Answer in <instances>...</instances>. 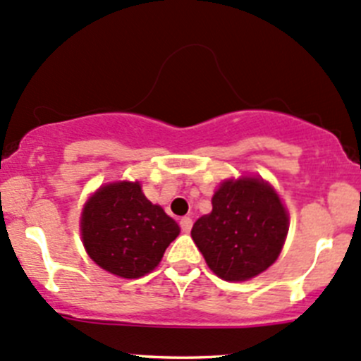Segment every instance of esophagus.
<instances>
[{
    "mask_svg": "<svg viewBox=\"0 0 361 361\" xmlns=\"http://www.w3.org/2000/svg\"><path fill=\"white\" fill-rule=\"evenodd\" d=\"M180 227H181V231H183V233H190V229H192V219H190V216H183V219L180 220Z\"/></svg>",
    "mask_w": 361,
    "mask_h": 361,
    "instance_id": "obj_1",
    "label": "esophagus"
}]
</instances>
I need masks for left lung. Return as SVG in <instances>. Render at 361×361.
<instances>
[{"label": "left lung", "mask_w": 361, "mask_h": 361, "mask_svg": "<svg viewBox=\"0 0 361 361\" xmlns=\"http://www.w3.org/2000/svg\"><path fill=\"white\" fill-rule=\"evenodd\" d=\"M212 204L190 234L213 274L248 281L277 261L289 220L274 188L257 178L224 181Z\"/></svg>", "instance_id": "left-lung-1"}]
</instances>
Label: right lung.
<instances>
[{"label": "right lung", "mask_w": 361, "mask_h": 361, "mask_svg": "<svg viewBox=\"0 0 361 361\" xmlns=\"http://www.w3.org/2000/svg\"><path fill=\"white\" fill-rule=\"evenodd\" d=\"M80 233L86 252L100 268L139 279L159 264L180 227L145 197L137 181H121L99 188L87 201Z\"/></svg>", "instance_id": "1"}]
</instances>
